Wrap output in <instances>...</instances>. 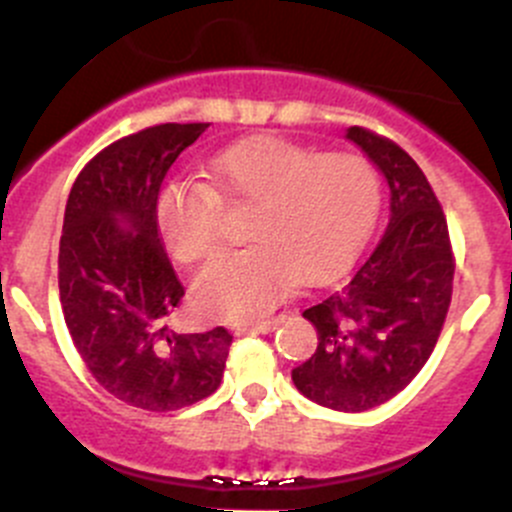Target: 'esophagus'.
Instances as JSON below:
<instances>
[{
    "instance_id": "34e87169",
    "label": "esophagus",
    "mask_w": 512,
    "mask_h": 512,
    "mask_svg": "<svg viewBox=\"0 0 512 512\" xmlns=\"http://www.w3.org/2000/svg\"><path fill=\"white\" fill-rule=\"evenodd\" d=\"M282 319L285 317H275V319H262V322H255V324H245V327L237 329V334H255V332H272V329H277L282 324Z\"/></svg>"
}]
</instances>
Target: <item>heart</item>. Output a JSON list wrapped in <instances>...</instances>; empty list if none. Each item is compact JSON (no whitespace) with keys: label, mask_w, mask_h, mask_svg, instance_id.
<instances>
[{"label":"heart","mask_w":512,"mask_h":512,"mask_svg":"<svg viewBox=\"0 0 512 512\" xmlns=\"http://www.w3.org/2000/svg\"><path fill=\"white\" fill-rule=\"evenodd\" d=\"M208 185L170 183L156 200V225L175 262L213 255L223 235V200L255 203L245 250L210 262L193 285L198 312L215 319L265 314L299 277L347 267L371 235L381 205L374 165L356 153L260 136L215 156Z\"/></svg>","instance_id":"b5f03b06"}]
</instances>
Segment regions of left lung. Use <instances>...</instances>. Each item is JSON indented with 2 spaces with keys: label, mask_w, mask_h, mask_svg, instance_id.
I'll list each match as a JSON object with an SVG mask.
<instances>
[{
  "label": "left lung",
  "mask_w": 512,
  "mask_h": 512,
  "mask_svg": "<svg viewBox=\"0 0 512 512\" xmlns=\"http://www.w3.org/2000/svg\"><path fill=\"white\" fill-rule=\"evenodd\" d=\"M347 138L389 183V225L342 287L304 309L319 344L292 381L314 404L356 414L394 399L428 361L451 307L456 260L416 160L369 128L352 126Z\"/></svg>",
  "instance_id": "left-lung-1"
}]
</instances>
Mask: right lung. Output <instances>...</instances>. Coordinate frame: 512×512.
Here are the masks:
<instances>
[{"label": "right lung", "instance_id": "right-lung-1", "mask_svg": "<svg viewBox=\"0 0 512 512\" xmlns=\"http://www.w3.org/2000/svg\"><path fill=\"white\" fill-rule=\"evenodd\" d=\"M210 123H160L96 153L66 200L59 297L76 352L123 404L175 411L213 394L232 334H175L165 317L185 289L156 225V200L175 158Z\"/></svg>", "mask_w": 512, "mask_h": 512}]
</instances>
